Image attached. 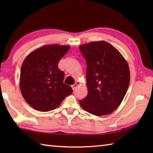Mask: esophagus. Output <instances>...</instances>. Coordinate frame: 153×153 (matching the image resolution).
I'll use <instances>...</instances> for the list:
<instances>
[{"label": "esophagus", "mask_w": 153, "mask_h": 153, "mask_svg": "<svg viewBox=\"0 0 153 153\" xmlns=\"http://www.w3.org/2000/svg\"><path fill=\"white\" fill-rule=\"evenodd\" d=\"M77 86H78V85H77V84H76V83H75V84H74V85H71V88H72V89L74 91L75 89H76V88H77Z\"/></svg>", "instance_id": "1"}]
</instances>
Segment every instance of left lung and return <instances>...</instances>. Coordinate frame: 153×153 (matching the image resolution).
Returning <instances> with one entry per match:
<instances>
[{"label": "left lung", "instance_id": "1", "mask_svg": "<svg viewBox=\"0 0 153 153\" xmlns=\"http://www.w3.org/2000/svg\"><path fill=\"white\" fill-rule=\"evenodd\" d=\"M87 63L88 94L79 100L81 106L95 116L112 113L121 104L128 91L130 74L120 52L106 41L80 45Z\"/></svg>", "mask_w": 153, "mask_h": 153}]
</instances>
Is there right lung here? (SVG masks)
I'll return each mask as SVG.
<instances>
[{"label":"right lung","instance_id":"obj_1","mask_svg":"<svg viewBox=\"0 0 153 153\" xmlns=\"http://www.w3.org/2000/svg\"><path fill=\"white\" fill-rule=\"evenodd\" d=\"M69 49L68 45H45L32 52L24 60L19 87L25 101L35 110L50 111L72 93L71 87L63 82L64 71L58 67Z\"/></svg>","mask_w":153,"mask_h":153}]
</instances>
